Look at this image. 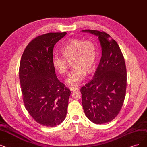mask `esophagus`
Wrapping results in <instances>:
<instances>
[{"mask_svg": "<svg viewBox=\"0 0 147 147\" xmlns=\"http://www.w3.org/2000/svg\"><path fill=\"white\" fill-rule=\"evenodd\" d=\"M70 89L72 92H75V91H77L79 90V88L76 87V86H71L70 87Z\"/></svg>", "mask_w": 147, "mask_h": 147, "instance_id": "1", "label": "esophagus"}]
</instances>
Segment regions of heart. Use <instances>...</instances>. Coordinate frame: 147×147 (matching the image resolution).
I'll return each mask as SVG.
<instances>
[{"label": "heart", "instance_id": "obj_1", "mask_svg": "<svg viewBox=\"0 0 147 147\" xmlns=\"http://www.w3.org/2000/svg\"><path fill=\"white\" fill-rule=\"evenodd\" d=\"M61 55L55 54L52 58V66L56 71L64 75L67 73L69 61L73 66L66 80L71 85L79 84L86 75V71L92 72L95 67L97 48L92 41L74 38L68 40L60 49Z\"/></svg>", "mask_w": 147, "mask_h": 147}]
</instances>
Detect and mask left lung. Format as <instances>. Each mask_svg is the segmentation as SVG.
<instances>
[{
    "mask_svg": "<svg viewBox=\"0 0 147 147\" xmlns=\"http://www.w3.org/2000/svg\"><path fill=\"white\" fill-rule=\"evenodd\" d=\"M98 37L102 57L93 78L81 88L82 104L89 119L96 124L114 119L124 104L127 87L124 57L118 44L104 31L86 29Z\"/></svg>",
    "mask_w": 147,
    "mask_h": 147,
    "instance_id": "8db88e82",
    "label": "left lung"
}]
</instances>
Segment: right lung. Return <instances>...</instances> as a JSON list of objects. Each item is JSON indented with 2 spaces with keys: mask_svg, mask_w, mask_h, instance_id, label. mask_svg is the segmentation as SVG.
I'll list each match as a JSON object with an SVG mask.
<instances>
[{
  "mask_svg": "<svg viewBox=\"0 0 147 147\" xmlns=\"http://www.w3.org/2000/svg\"><path fill=\"white\" fill-rule=\"evenodd\" d=\"M66 32L37 36L26 47L19 66L25 107L32 118L45 127H55L65 119L70 90L58 80L52 58L55 45Z\"/></svg>",
  "mask_w": 147,
  "mask_h": 147,
  "instance_id": "add662e5",
  "label": "right lung"
}]
</instances>
